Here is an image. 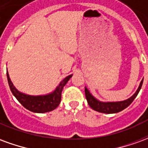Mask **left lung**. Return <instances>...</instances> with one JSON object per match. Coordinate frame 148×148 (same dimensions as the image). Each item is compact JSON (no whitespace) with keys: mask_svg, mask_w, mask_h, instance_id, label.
I'll return each instance as SVG.
<instances>
[{"mask_svg":"<svg viewBox=\"0 0 148 148\" xmlns=\"http://www.w3.org/2000/svg\"><path fill=\"white\" fill-rule=\"evenodd\" d=\"M143 81V79H142V81L140 82V86L137 89L136 92L134 93L130 98L122 101H116V102H102V101H100L90 93V91L88 90L86 87H85V94H86L87 102L93 110L99 112L108 113V114L119 112L124 110V109H126L127 106H130L131 103L132 102L134 99L136 97L141 87H142Z\"/></svg>","mask_w":148,"mask_h":148,"instance_id":"obj_1","label":"left lung"}]
</instances>
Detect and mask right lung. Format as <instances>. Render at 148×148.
Masks as SVG:
<instances>
[{
  "label": "right lung",
  "mask_w": 148,
  "mask_h": 148,
  "mask_svg": "<svg viewBox=\"0 0 148 148\" xmlns=\"http://www.w3.org/2000/svg\"><path fill=\"white\" fill-rule=\"evenodd\" d=\"M71 77H72V74L65 77L64 79L59 83L58 86L56 87L55 91L52 93L47 94V95H41V96H31V95L21 93L16 89V87L13 86V84L12 82L8 71H7V78H8V85H9L10 90L15 97L25 109L30 110L31 112H38V113L51 112L58 107L59 103L61 101L62 89Z\"/></svg>",
  "instance_id": "obj_1"
}]
</instances>
